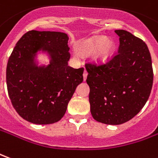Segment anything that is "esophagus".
<instances>
[{
    "label": "esophagus",
    "instance_id": "1",
    "mask_svg": "<svg viewBox=\"0 0 158 158\" xmlns=\"http://www.w3.org/2000/svg\"><path fill=\"white\" fill-rule=\"evenodd\" d=\"M87 75H88V73H87L86 70L84 71V73H83V77H84V80H85L87 78Z\"/></svg>",
    "mask_w": 158,
    "mask_h": 158
}]
</instances>
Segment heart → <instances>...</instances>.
Returning <instances> with one entry per match:
<instances>
[{
  "label": "heart",
  "instance_id": "b5f03b06",
  "mask_svg": "<svg viewBox=\"0 0 158 158\" xmlns=\"http://www.w3.org/2000/svg\"><path fill=\"white\" fill-rule=\"evenodd\" d=\"M115 43L112 38L97 36L89 38L81 47L84 55H92L94 60L98 64L105 63L112 58L115 50Z\"/></svg>",
  "mask_w": 158,
  "mask_h": 158
}]
</instances>
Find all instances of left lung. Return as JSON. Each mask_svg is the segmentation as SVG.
Listing matches in <instances>:
<instances>
[{
  "label": "left lung",
  "instance_id": "obj_1",
  "mask_svg": "<svg viewBox=\"0 0 158 158\" xmlns=\"http://www.w3.org/2000/svg\"><path fill=\"white\" fill-rule=\"evenodd\" d=\"M114 32L120 37L117 55L104 65H85L90 113L108 125H120L134 117L147 102L153 83L145 43L125 30Z\"/></svg>",
  "mask_w": 158,
  "mask_h": 158
}]
</instances>
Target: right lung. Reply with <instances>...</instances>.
I'll return each mask as SVG.
<instances>
[{
	"label": "right lung",
	"mask_w": 158,
	"mask_h": 158,
	"mask_svg": "<svg viewBox=\"0 0 158 158\" xmlns=\"http://www.w3.org/2000/svg\"><path fill=\"white\" fill-rule=\"evenodd\" d=\"M68 36L60 31H30L18 41L6 66V86L12 104L25 121L46 125L59 121L83 81L84 68H73ZM48 56L39 64L38 55Z\"/></svg>",
	"instance_id": "1"
}]
</instances>
